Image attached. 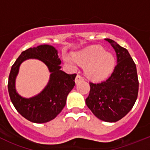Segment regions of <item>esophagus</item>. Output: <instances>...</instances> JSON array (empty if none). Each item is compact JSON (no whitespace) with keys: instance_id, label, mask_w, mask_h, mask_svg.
<instances>
[{"instance_id":"34e87169","label":"esophagus","mask_w":150,"mask_h":150,"mask_svg":"<svg viewBox=\"0 0 150 150\" xmlns=\"http://www.w3.org/2000/svg\"><path fill=\"white\" fill-rule=\"evenodd\" d=\"M84 80V78H83L82 76H81L80 75H78L76 76V78H75V83H78L81 82V81H83Z\"/></svg>"}]
</instances>
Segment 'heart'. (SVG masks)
Segmentation results:
<instances>
[{"label":"heart","mask_w":150,"mask_h":150,"mask_svg":"<svg viewBox=\"0 0 150 150\" xmlns=\"http://www.w3.org/2000/svg\"><path fill=\"white\" fill-rule=\"evenodd\" d=\"M73 59L64 56L67 64L72 67H76L77 63L86 66V73L89 78L100 80L106 78L112 71L115 64L114 55L109 51H105L102 46H91L74 54Z\"/></svg>","instance_id":"heart-1"}]
</instances>
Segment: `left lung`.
<instances>
[{"instance_id":"obj_1","label":"left lung","mask_w":150,"mask_h":150,"mask_svg":"<svg viewBox=\"0 0 150 150\" xmlns=\"http://www.w3.org/2000/svg\"><path fill=\"white\" fill-rule=\"evenodd\" d=\"M115 49L117 65L106 81L90 83V93L86 104L97 118L115 122L122 119L137 101L139 81L137 67L128 50L111 39H105Z\"/></svg>"}]
</instances>
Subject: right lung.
<instances>
[{"instance_id":"add662e5","label":"right lung","mask_w":150,"mask_h":150,"mask_svg":"<svg viewBox=\"0 0 150 150\" xmlns=\"http://www.w3.org/2000/svg\"><path fill=\"white\" fill-rule=\"evenodd\" d=\"M38 59L47 66L51 73L50 81L40 93L25 98L17 93L16 78L19 67L25 60ZM61 60L58 51L50 45H40L22 52L11 69L8 89L10 99L18 112L25 118L35 123H44L55 118L66 104L67 95L75 86L76 74L61 70Z\"/></svg>"}]
</instances>
